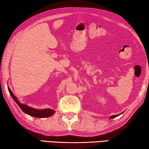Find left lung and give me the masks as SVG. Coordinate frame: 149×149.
Here are the masks:
<instances>
[{
    "label": "left lung",
    "mask_w": 149,
    "mask_h": 149,
    "mask_svg": "<svg viewBox=\"0 0 149 149\" xmlns=\"http://www.w3.org/2000/svg\"><path fill=\"white\" fill-rule=\"evenodd\" d=\"M117 116H118V115H114V116H111L110 117V119H111V118H115V117H116Z\"/></svg>",
    "instance_id": "8db88e82"
}]
</instances>
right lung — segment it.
Listing matches in <instances>:
<instances>
[{
	"label": "right lung",
	"mask_w": 149,
	"mask_h": 149,
	"mask_svg": "<svg viewBox=\"0 0 149 149\" xmlns=\"http://www.w3.org/2000/svg\"><path fill=\"white\" fill-rule=\"evenodd\" d=\"M8 91L10 95L12 96V97L13 98V100H14L15 101V103L19 105L20 109H22L25 113L29 114V115L36 117V118H46V117L52 116L55 113V111L53 109H44V110H38V109L31 108L27 105L20 103L19 101H18L17 98L14 95V93L12 92V91L10 90V88H8Z\"/></svg>",
	"instance_id": "add662e5"
}]
</instances>
